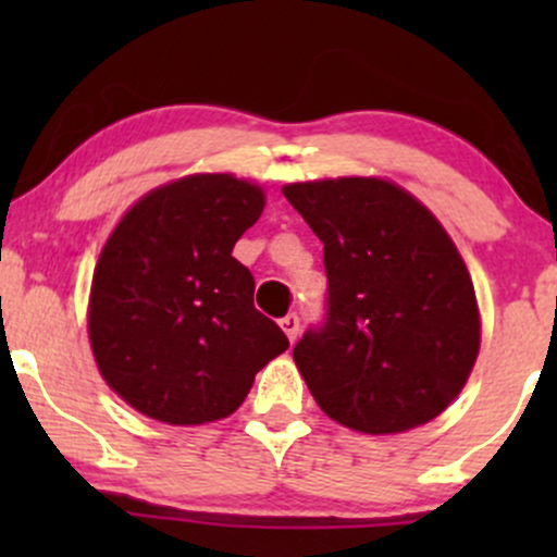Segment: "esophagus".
<instances>
[{"mask_svg":"<svg viewBox=\"0 0 557 557\" xmlns=\"http://www.w3.org/2000/svg\"><path fill=\"white\" fill-rule=\"evenodd\" d=\"M280 327L285 330V335L290 337V341H296L298 330H300V319H298V314H287V317L280 319Z\"/></svg>","mask_w":557,"mask_h":557,"instance_id":"34e87169","label":"esophagus"}]
</instances>
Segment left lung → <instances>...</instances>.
<instances>
[{
    "label": "left lung",
    "mask_w": 557,
    "mask_h": 557,
    "mask_svg": "<svg viewBox=\"0 0 557 557\" xmlns=\"http://www.w3.org/2000/svg\"><path fill=\"white\" fill-rule=\"evenodd\" d=\"M324 243L327 317L293 359L330 419L363 434L426 424L479 356V306L456 243L424 203L382 177L290 183Z\"/></svg>",
    "instance_id": "1"
}]
</instances>
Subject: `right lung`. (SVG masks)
<instances>
[{
  "instance_id": "obj_1",
  "label": "right lung",
  "mask_w": 557,
  "mask_h": 557,
  "mask_svg": "<svg viewBox=\"0 0 557 557\" xmlns=\"http://www.w3.org/2000/svg\"><path fill=\"white\" fill-rule=\"evenodd\" d=\"M261 212L259 185L201 172L133 203L101 248L88 300L94 359L144 417L225 419L290 345L253 309V277L233 257Z\"/></svg>"
}]
</instances>
